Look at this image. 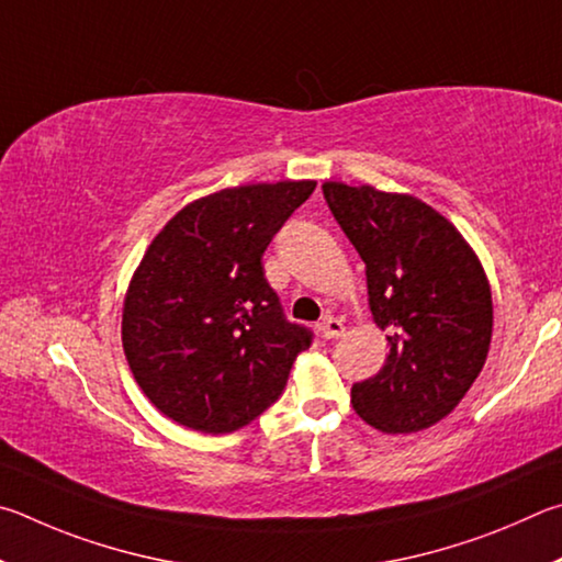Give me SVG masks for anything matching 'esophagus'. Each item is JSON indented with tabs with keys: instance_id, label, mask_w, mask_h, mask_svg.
Listing matches in <instances>:
<instances>
[{
	"instance_id": "1",
	"label": "esophagus",
	"mask_w": 562,
	"mask_h": 562,
	"mask_svg": "<svg viewBox=\"0 0 562 562\" xmlns=\"http://www.w3.org/2000/svg\"><path fill=\"white\" fill-rule=\"evenodd\" d=\"M318 330H321L323 338L330 340V338H340L342 333H346V326H342V323H340L338 318H323Z\"/></svg>"
}]
</instances>
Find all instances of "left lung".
<instances>
[{"label": "left lung", "instance_id": "obj_1", "mask_svg": "<svg viewBox=\"0 0 562 562\" xmlns=\"http://www.w3.org/2000/svg\"><path fill=\"white\" fill-rule=\"evenodd\" d=\"M323 194L366 261L372 321L390 346L378 375L352 385V409L387 435L437 425L488 356L494 303L484 266L457 226L417 196L346 182H323Z\"/></svg>", "mask_w": 562, "mask_h": 562}]
</instances>
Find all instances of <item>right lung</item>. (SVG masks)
Listing matches in <instances>:
<instances>
[{
  "label": "right lung",
  "mask_w": 562,
  "mask_h": 562,
  "mask_svg": "<svg viewBox=\"0 0 562 562\" xmlns=\"http://www.w3.org/2000/svg\"><path fill=\"white\" fill-rule=\"evenodd\" d=\"M313 180L226 187L182 206L127 283L121 338L145 397L204 435L241 429L279 400L311 333L283 318L261 256Z\"/></svg>",
  "instance_id": "1"
}]
</instances>
